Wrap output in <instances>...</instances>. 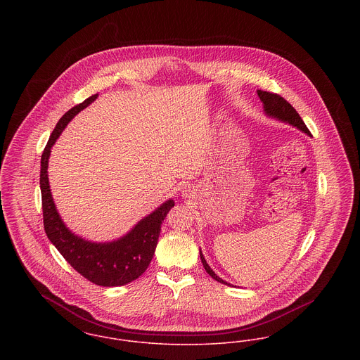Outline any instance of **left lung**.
Segmentation results:
<instances>
[{
    "label": "left lung",
    "instance_id": "obj_1",
    "mask_svg": "<svg viewBox=\"0 0 360 360\" xmlns=\"http://www.w3.org/2000/svg\"><path fill=\"white\" fill-rule=\"evenodd\" d=\"M258 96H259V99L262 101L264 113H266L269 117H273V119H277V120L288 122V124H290L292 127H296L297 129H300L302 132H304V134H307V135H311L310 131H309V128L306 127L304 121L302 120V117L299 116V113L295 110V108H293L288 101H285L283 96H280L278 94L269 93V91H262V90H258ZM199 254H200V261H202V264H203L205 270H206L216 281H218V283L231 287L229 283H226V281H224L222 278H219L216 273L213 271V269L206 262V259H205L202 251H200Z\"/></svg>",
    "mask_w": 360,
    "mask_h": 360
}]
</instances>
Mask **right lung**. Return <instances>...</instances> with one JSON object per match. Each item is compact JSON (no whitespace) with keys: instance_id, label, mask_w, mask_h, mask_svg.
<instances>
[{"instance_id":"obj_1","label":"right lung","mask_w":360,"mask_h":360,"mask_svg":"<svg viewBox=\"0 0 360 360\" xmlns=\"http://www.w3.org/2000/svg\"><path fill=\"white\" fill-rule=\"evenodd\" d=\"M98 94L89 96L73 106L57 122L41 158V193L44 226L49 240L65 261L84 278L101 287H120L139 278L153 259L162 221L174 206L169 199L151 214L141 219L125 236L115 241L94 243L72 233L58 214L49 186L48 162L50 150L73 117L93 103Z\"/></svg>"}]
</instances>
